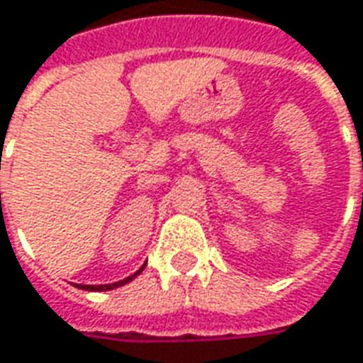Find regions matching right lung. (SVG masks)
<instances>
[{"mask_svg": "<svg viewBox=\"0 0 363 363\" xmlns=\"http://www.w3.org/2000/svg\"><path fill=\"white\" fill-rule=\"evenodd\" d=\"M147 264H143V268H145ZM143 268L140 270H137L135 274H130L129 278H125V280H119V282H113V284H99V286H89V284H83V286H79L81 290H89V292H103V290H113V288H119V286H125L127 282H130V280H135L137 276L143 272Z\"/></svg>", "mask_w": 363, "mask_h": 363, "instance_id": "obj_1", "label": "right lung"}]
</instances>
